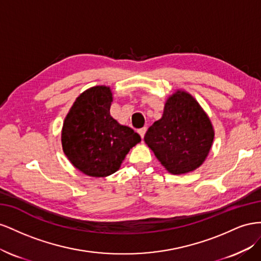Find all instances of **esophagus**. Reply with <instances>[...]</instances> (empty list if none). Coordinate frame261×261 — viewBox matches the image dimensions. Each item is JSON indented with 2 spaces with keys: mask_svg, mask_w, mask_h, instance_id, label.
Masks as SVG:
<instances>
[{
  "mask_svg": "<svg viewBox=\"0 0 261 261\" xmlns=\"http://www.w3.org/2000/svg\"><path fill=\"white\" fill-rule=\"evenodd\" d=\"M138 132H139V135H140V137L143 139V138H144V136H145V132H146V128H145V126H144V128H142V129H140V130L138 131Z\"/></svg>",
  "mask_w": 261,
  "mask_h": 261,
  "instance_id": "1",
  "label": "esophagus"
}]
</instances>
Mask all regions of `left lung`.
Returning <instances> with one entry per match:
<instances>
[{
    "label": "left lung",
    "instance_id": "1",
    "mask_svg": "<svg viewBox=\"0 0 261 261\" xmlns=\"http://www.w3.org/2000/svg\"><path fill=\"white\" fill-rule=\"evenodd\" d=\"M214 140L209 116L196 98L182 89L167 98L163 116L144 136V142L173 175L187 174L202 165Z\"/></svg>",
    "mask_w": 261,
    "mask_h": 261
}]
</instances>
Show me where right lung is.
Segmentation results:
<instances>
[{
    "instance_id": "1",
    "label": "right lung",
    "mask_w": 261,
    "mask_h": 261,
    "mask_svg": "<svg viewBox=\"0 0 261 261\" xmlns=\"http://www.w3.org/2000/svg\"><path fill=\"white\" fill-rule=\"evenodd\" d=\"M113 92L93 86L82 93L66 115L62 148L72 165L89 177H107L120 168L141 137L110 116Z\"/></svg>"
}]
</instances>
